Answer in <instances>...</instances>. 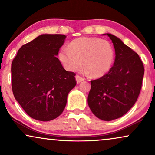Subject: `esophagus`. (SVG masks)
<instances>
[{
  "mask_svg": "<svg viewBox=\"0 0 155 155\" xmlns=\"http://www.w3.org/2000/svg\"><path fill=\"white\" fill-rule=\"evenodd\" d=\"M75 79H76V82H77L78 84L80 83V82H82V81H84V79L83 78L80 77V76H79V75H76Z\"/></svg>",
  "mask_w": 155,
  "mask_h": 155,
  "instance_id": "esophagus-1",
  "label": "esophagus"
}]
</instances>
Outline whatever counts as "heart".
<instances>
[{"label": "heart", "instance_id": "1", "mask_svg": "<svg viewBox=\"0 0 155 155\" xmlns=\"http://www.w3.org/2000/svg\"><path fill=\"white\" fill-rule=\"evenodd\" d=\"M58 58L65 69L80 71L84 67L93 78L109 73L114 62L113 46L107 40L97 37H80L71 41L69 47L61 48Z\"/></svg>", "mask_w": 155, "mask_h": 155}]
</instances>
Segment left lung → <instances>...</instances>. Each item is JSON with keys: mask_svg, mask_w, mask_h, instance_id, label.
I'll return each instance as SVG.
<instances>
[{"mask_svg": "<svg viewBox=\"0 0 155 155\" xmlns=\"http://www.w3.org/2000/svg\"><path fill=\"white\" fill-rule=\"evenodd\" d=\"M109 36L115 48L114 66L107 75L91 81L87 102L99 119H117L130 110L140 92L144 75L143 63L137 54L119 38Z\"/></svg>", "mask_w": 155, "mask_h": 155, "instance_id": "8db88e82", "label": "left lung"}]
</instances>
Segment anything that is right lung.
I'll use <instances>...</instances> for the list:
<instances>
[{
	"label": "right lung",
	"mask_w": 155,
	"mask_h": 155,
	"mask_svg": "<svg viewBox=\"0 0 155 155\" xmlns=\"http://www.w3.org/2000/svg\"><path fill=\"white\" fill-rule=\"evenodd\" d=\"M64 35L44 34L24 44L12 62V89L25 111L41 121L63 113L68 94L76 85L73 72L66 71L57 58Z\"/></svg>",
	"instance_id": "obj_1"
}]
</instances>
